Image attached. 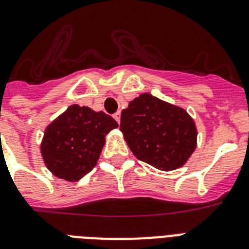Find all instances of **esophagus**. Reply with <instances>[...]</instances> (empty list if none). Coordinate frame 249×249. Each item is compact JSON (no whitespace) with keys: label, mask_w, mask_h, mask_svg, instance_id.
<instances>
[{"label":"esophagus","mask_w":249,"mask_h":249,"mask_svg":"<svg viewBox=\"0 0 249 249\" xmlns=\"http://www.w3.org/2000/svg\"><path fill=\"white\" fill-rule=\"evenodd\" d=\"M112 116H114L115 120L118 121V124H120V111H116L114 115H112Z\"/></svg>","instance_id":"1"}]
</instances>
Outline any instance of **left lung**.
<instances>
[{
	"label": "left lung",
	"instance_id": "obj_1",
	"mask_svg": "<svg viewBox=\"0 0 249 249\" xmlns=\"http://www.w3.org/2000/svg\"><path fill=\"white\" fill-rule=\"evenodd\" d=\"M120 130L138 160L160 171L182 167L197 144L187 111L150 93L139 95L121 111Z\"/></svg>",
	"mask_w": 249,
	"mask_h": 249
}]
</instances>
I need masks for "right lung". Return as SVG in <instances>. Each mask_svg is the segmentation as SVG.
<instances>
[{"mask_svg": "<svg viewBox=\"0 0 249 249\" xmlns=\"http://www.w3.org/2000/svg\"><path fill=\"white\" fill-rule=\"evenodd\" d=\"M118 123L105 112L72 105L45 128L40 153L58 178L76 182L96 166L105 137Z\"/></svg>", "mask_w": 249, "mask_h": 249, "instance_id": "obj_1", "label": "right lung"}]
</instances>
